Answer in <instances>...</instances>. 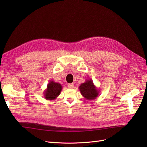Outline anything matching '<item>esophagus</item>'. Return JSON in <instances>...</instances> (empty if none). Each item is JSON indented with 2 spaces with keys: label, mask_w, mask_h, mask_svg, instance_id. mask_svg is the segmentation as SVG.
I'll list each match as a JSON object with an SVG mask.
<instances>
[{
  "label": "esophagus",
  "mask_w": 147,
  "mask_h": 147,
  "mask_svg": "<svg viewBox=\"0 0 147 147\" xmlns=\"http://www.w3.org/2000/svg\"><path fill=\"white\" fill-rule=\"evenodd\" d=\"M67 86L69 88H73L74 86V84L73 83H69L67 84Z\"/></svg>",
  "instance_id": "esophagus-1"
}]
</instances>
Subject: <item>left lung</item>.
Instances as JSON below:
<instances>
[{
	"mask_svg": "<svg viewBox=\"0 0 147 147\" xmlns=\"http://www.w3.org/2000/svg\"><path fill=\"white\" fill-rule=\"evenodd\" d=\"M78 89L81 94L86 100H94L99 94L100 91L94 84L92 79H86L84 83L79 86Z\"/></svg>",
	"mask_w": 147,
	"mask_h": 147,
	"instance_id": "1",
	"label": "left lung"
}]
</instances>
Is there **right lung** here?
Wrapping results in <instances>:
<instances>
[{
    "mask_svg": "<svg viewBox=\"0 0 147 147\" xmlns=\"http://www.w3.org/2000/svg\"><path fill=\"white\" fill-rule=\"evenodd\" d=\"M61 84L59 83L55 82L53 80H50L48 83L47 88L43 91V96L45 99L48 100H53L56 99L61 94L62 91Z\"/></svg>",
    "mask_w": 147,
    "mask_h": 147,
    "instance_id": "right-lung-1",
    "label": "right lung"
}]
</instances>
